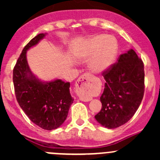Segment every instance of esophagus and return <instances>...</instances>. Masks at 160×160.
<instances>
[{"label":"esophagus","instance_id":"esophagus-1","mask_svg":"<svg viewBox=\"0 0 160 160\" xmlns=\"http://www.w3.org/2000/svg\"><path fill=\"white\" fill-rule=\"evenodd\" d=\"M91 75L90 73H84L77 79L76 82V90L83 101H91V97L89 96L91 88L90 87Z\"/></svg>","mask_w":160,"mask_h":160}]
</instances>
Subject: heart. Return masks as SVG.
Wrapping results in <instances>:
<instances>
[{"label": "heart", "mask_w": 160, "mask_h": 160, "mask_svg": "<svg viewBox=\"0 0 160 160\" xmlns=\"http://www.w3.org/2000/svg\"><path fill=\"white\" fill-rule=\"evenodd\" d=\"M118 52V42L112 36L101 35L88 42L83 56L90 59L89 67L93 72L101 73L112 65Z\"/></svg>", "instance_id": "heart-1"}]
</instances>
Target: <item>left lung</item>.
<instances>
[{
	"mask_svg": "<svg viewBox=\"0 0 160 160\" xmlns=\"http://www.w3.org/2000/svg\"><path fill=\"white\" fill-rule=\"evenodd\" d=\"M105 86L101 96L102 108L94 116L108 128L125 125L138 110L145 91L144 63L133 49L102 72Z\"/></svg>",
	"mask_w": 160,
	"mask_h": 160,
	"instance_id": "obj_1",
	"label": "left lung"
}]
</instances>
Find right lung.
<instances>
[{"mask_svg": "<svg viewBox=\"0 0 160 160\" xmlns=\"http://www.w3.org/2000/svg\"><path fill=\"white\" fill-rule=\"evenodd\" d=\"M44 36L38 34L25 46L13 70V83L18 103L30 120L43 129L53 130L66 120L73 98L70 82L56 80L44 83L31 72L26 51Z\"/></svg>", "mask_w": 160, "mask_h": 160, "instance_id": "add662e5", "label": "right lung"}]
</instances>
